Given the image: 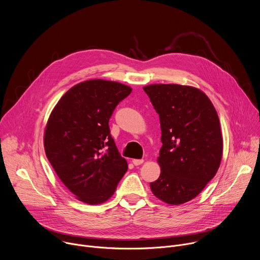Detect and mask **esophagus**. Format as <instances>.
Listing matches in <instances>:
<instances>
[{"mask_svg": "<svg viewBox=\"0 0 260 260\" xmlns=\"http://www.w3.org/2000/svg\"><path fill=\"white\" fill-rule=\"evenodd\" d=\"M144 162V159H133V164L135 165V166H140V165H142Z\"/></svg>", "mask_w": 260, "mask_h": 260, "instance_id": "obj_1", "label": "esophagus"}]
</instances>
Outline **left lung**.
<instances>
[{
  "mask_svg": "<svg viewBox=\"0 0 260 260\" xmlns=\"http://www.w3.org/2000/svg\"><path fill=\"white\" fill-rule=\"evenodd\" d=\"M143 89L159 115L162 146L159 178L152 193L169 205L198 197L216 175L223 153L219 117L201 89L179 84H150Z\"/></svg>",
  "mask_w": 260,
  "mask_h": 260,
  "instance_id": "8db88e82",
  "label": "left lung"
}]
</instances>
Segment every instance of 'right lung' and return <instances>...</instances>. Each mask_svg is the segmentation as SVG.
Here are the masks:
<instances>
[{"instance_id": "add662e5", "label": "right lung", "mask_w": 260, "mask_h": 260, "mask_svg": "<svg viewBox=\"0 0 260 260\" xmlns=\"http://www.w3.org/2000/svg\"><path fill=\"white\" fill-rule=\"evenodd\" d=\"M131 92L132 87L116 81L86 80L70 88L49 115L46 156L64 186L85 204L108 201L127 171L109 119Z\"/></svg>"}]
</instances>
